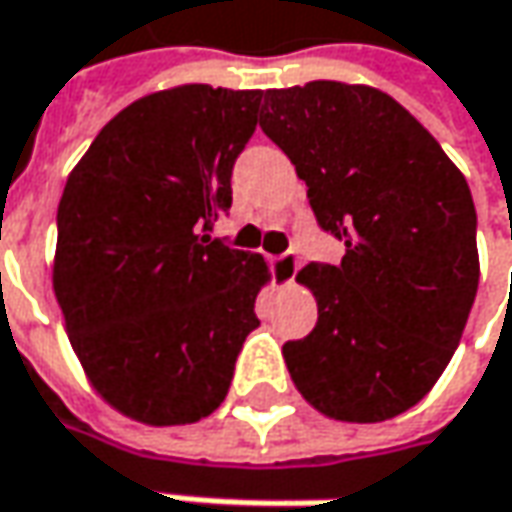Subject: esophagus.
Listing matches in <instances>:
<instances>
[{"label": "esophagus", "instance_id": "obj_1", "mask_svg": "<svg viewBox=\"0 0 512 512\" xmlns=\"http://www.w3.org/2000/svg\"><path fill=\"white\" fill-rule=\"evenodd\" d=\"M300 269V260L294 252H286V255H280L274 260V272H277V280L283 283V286H291L294 283V274Z\"/></svg>", "mask_w": 512, "mask_h": 512}]
</instances>
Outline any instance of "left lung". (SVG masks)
Here are the masks:
<instances>
[{"mask_svg": "<svg viewBox=\"0 0 512 512\" xmlns=\"http://www.w3.org/2000/svg\"><path fill=\"white\" fill-rule=\"evenodd\" d=\"M260 127L309 186L340 266L297 283L317 326L283 345L294 388L340 422H385L425 397L462 340L479 289L465 175L399 101L368 84L266 90Z\"/></svg>", "mask_w": 512, "mask_h": 512, "instance_id": "obj_1", "label": "left lung"}]
</instances>
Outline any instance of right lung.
<instances>
[{"instance_id": "obj_1", "label": "right lung", "mask_w": 512, "mask_h": 512, "mask_svg": "<svg viewBox=\"0 0 512 512\" xmlns=\"http://www.w3.org/2000/svg\"><path fill=\"white\" fill-rule=\"evenodd\" d=\"M260 96L178 84L138 98L64 184L53 291L90 385L135 422L212 414L260 326L269 263L209 235L232 206V167Z\"/></svg>"}]
</instances>
